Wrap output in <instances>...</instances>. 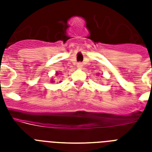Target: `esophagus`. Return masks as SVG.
<instances>
[{
	"mask_svg": "<svg viewBox=\"0 0 152 152\" xmlns=\"http://www.w3.org/2000/svg\"><path fill=\"white\" fill-rule=\"evenodd\" d=\"M77 68H78V69H82V68H83V64L80 63V62L78 63V64H77Z\"/></svg>",
	"mask_w": 152,
	"mask_h": 152,
	"instance_id": "34e87169",
	"label": "esophagus"
}]
</instances>
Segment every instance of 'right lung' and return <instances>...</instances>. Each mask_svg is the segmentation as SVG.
Instances as JSON below:
<instances>
[{
    "instance_id": "add662e5",
    "label": "right lung",
    "mask_w": 152,
    "mask_h": 152,
    "mask_svg": "<svg viewBox=\"0 0 152 152\" xmlns=\"http://www.w3.org/2000/svg\"><path fill=\"white\" fill-rule=\"evenodd\" d=\"M58 74H59V73H58V72H57V73H56V76H57ZM51 82H53V80H51Z\"/></svg>"
}]
</instances>
